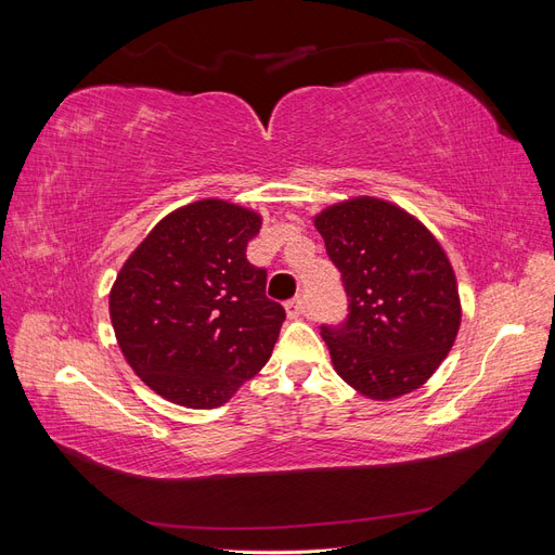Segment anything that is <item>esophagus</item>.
Returning <instances> with one entry per match:
<instances>
[{
    "label": "esophagus",
    "instance_id": "34e87169",
    "mask_svg": "<svg viewBox=\"0 0 555 555\" xmlns=\"http://www.w3.org/2000/svg\"><path fill=\"white\" fill-rule=\"evenodd\" d=\"M284 310H287V314H289L292 319L300 317V314H304V298L294 296L292 300H287V304H284Z\"/></svg>",
    "mask_w": 555,
    "mask_h": 555
}]
</instances>
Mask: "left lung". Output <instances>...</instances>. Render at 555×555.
<instances>
[{
    "label": "left lung",
    "mask_w": 555,
    "mask_h": 555,
    "mask_svg": "<svg viewBox=\"0 0 555 555\" xmlns=\"http://www.w3.org/2000/svg\"><path fill=\"white\" fill-rule=\"evenodd\" d=\"M314 227L349 304L345 322L322 326L335 371L373 400L418 389L461 326L444 249L412 215L367 196L326 208Z\"/></svg>",
    "instance_id": "left-lung-1"
}]
</instances>
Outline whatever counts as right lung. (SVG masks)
<instances>
[{
  "label": "right lung",
  "instance_id": "right-lung-1",
  "mask_svg": "<svg viewBox=\"0 0 555 555\" xmlns=\"http://www.w3.org/2000/svg\"><path fill=\"white\" fill-rule=\"evenodd\" d=\"M259 229L257 212L196 201L166 215L117 275L115 338L166 400L220 408L271 359L287 314L266 296V268L245 257Z\"/></svg>",
  "mask_w": 555,
  "mask_h": 555
}]
</instances>
